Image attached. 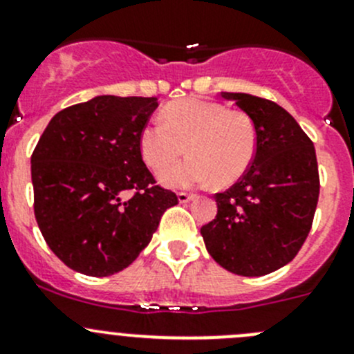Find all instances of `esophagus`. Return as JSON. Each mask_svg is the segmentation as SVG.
<instances>
[{
	"label": "esophagus",
	"instance_id": "34e87169",
	"mask_svg": "<svg viewBox=\"0 0 354 354\" xmlns=\"http://www.w3.org/2000/svg\"><path fill=\"white\" fill-rule=\"evenodd\" d=\"M194 198H195L194 194H187V192H180V194H178V200H180L181 203H187Z\"/></svg>",
	"mask_w": 354,
	"mask_h": 354
}]
</instances>
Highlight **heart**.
I'll return each instance as SVG.
<instances>
[{
	"mask_svg": "<svg viewBox=\"0 0 354 354\" xmlns=\"http://www.w3.org/2000/svg\"><path fill=\"white\" fill-rule=\"evenodd\" d=\"M138 144L145 164L157 171L187 145L191 156L159 174L167 187H197L210 180L227 187L240 180L255 159L259 133L245 111L203 99H181L164 108L162 121H149L142 128Z\"/></svg>",
	"mask_w": 354,
	"mask_h": 354,
	"instance_id": "1",
	"label": "heart"
}]
</instances>
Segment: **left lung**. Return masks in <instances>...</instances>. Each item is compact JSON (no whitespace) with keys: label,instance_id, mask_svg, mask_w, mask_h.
<instances>
[{"label":"left lung","instance_id":"8db88e82","mask_svg":"<svg viewBox=\"0 0 354 354\" xmlns=\"http://www.w3.org/2000/svg\"><path fill=\"white\" fill-rule=\"evenodd\" d=\"M255 121L259 145L243 176L216 194L217 216L200 233L207 252L238 276H266L291 262L315 216V147L286 109L269 99L223 92Z\"/></svg>","mask_w":354,"mask_h":354}]
</instances>
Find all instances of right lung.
Instances as JSON below:
<instances>
[{"mask_svg":"<svg viewBox=\"0 0 354 354\" xmlns=\"http://www.w3.org/2000/svg\"><path fill=\"white\" fill-rule=\"evenodd\" d=\"M156 97L99 95L53 116L32 152L34 214L65 266L92 277L127 269L152 240L171 190L142 159Z\"/></svg>","mask_w":354,"mask_h":354,"instance_id":"add662e5","label":"right lung"}]
</instances>
